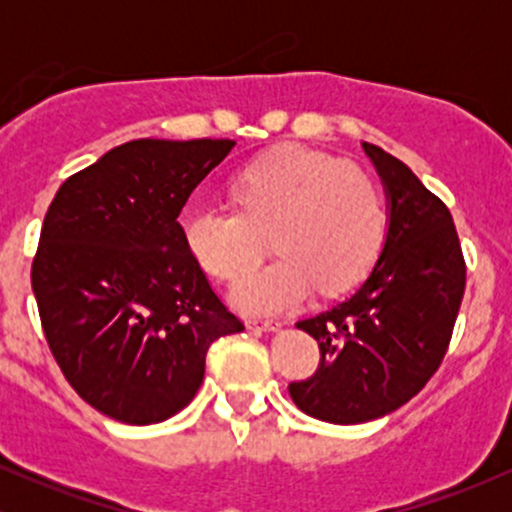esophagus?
I'll return each instance as SVG.
<instances>
[{"label": "esophagus", "mask_w": 512, "mask_h": 512, "mask_svg": "<svg viewBox=\"0 0 512 512\" xmlns=\"http://www.w3.org/2000/svg\"><path fill=\"white\" fill-rule=\"evenodd\" d=\"M245 325H248L250 330L274 332V330H279L281 322H279V320H257V317H248V320H245Z\"/></svg>", "instance_id": "1"}]
</instances>
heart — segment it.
Here are the masks:
<instances>
[{"instance_id":"1","label":"heart","mask_w":512,"mask_h":512,"mask_svg":"<svg viewBox=\"0 0 512 512\" xmlns=\"http://www.w3.org/2000/svg\"><path fill=\"white\" fill-rule=\"evenodd\" d=\"M236 209L192 202L180 214L185 248L204 272L236 279L269 236L279 260L252 269L233 301L252 313L296 308L317 291L334 296L356 284L385 236V202L361 168L308 149H284L240 170Z\"/></svg>"}]
</instances>
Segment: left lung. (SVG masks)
Listing matches in <instances>:
<instances>
[{
	"label": "left lung",
	"mask_w": 512,
	"mask_h": 512,
	"mask_svg": "<svg viewBox=\"0 0 512 512\" xmlns=\"http://www.w3.org/2000/svg\"><path fill=\"white\" fill-rule=\"evenodd\" d=\"M390 202L383 252L344 303L298 322L320 346L296 407L330 424L380 419L419 395L448 351L467 267L450 209L395 156L363 142Z\"/></svg>",
	"instance_id": "8db88e82"
}]
</instances>
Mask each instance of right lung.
<instances>
[{
    "mask_svg": "<svg viewBox=\"0 0 512 512\" xmlns=\"http://www.w3.org/2000/svg\"><path fill=\"white\" fill-rule=\"evenodd\" d=\"M236 146L134 139L62 182L45 214L31 284L64 378L132 426L185 409L209 346L243 332L185 248L180 211Z\"/></svg>",
    "mask_w": 512,
    "mask_h": 512,
    "instance_id": "obj_1",
    "label": "right lung"
}]
</instances>
